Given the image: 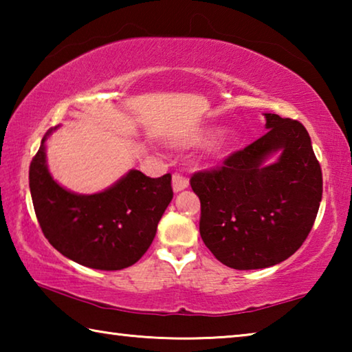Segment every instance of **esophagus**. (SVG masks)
I'll return each mask as SVG.
<instances>
[{
    "instance_id": "esophagus-1",
    "label": "esophagus",
    "mask_w": 352,
    "mask_h": 352,
    "mask_svg": "<svg viewBox=\"0 0 352 352\" xmlns=\"http://www.w3.org/2000/svg\"><path fill=\"white\" fill-rule=\"evenodd\" d=\"M189 186L188 178L182 174H174L172 175V188H174V192H180V190L186 189Z\"/></svg>"
}]
</instances>
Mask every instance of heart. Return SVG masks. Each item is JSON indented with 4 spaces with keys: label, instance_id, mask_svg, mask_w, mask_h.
I'll list each match as a JSON object with an SVG mask.
<instances>
[{
    "label": "heart",
    "instance_id": "heart-1",
    "mask_svg": "<svg viewBox=\"0 0 352 352\" xmlns=\"http://www.w3.org/2000/svg\"><path fill=\"white\" fill-rule=\"evenodd\" d=\"M219 133H220L219 127H205V129L197 130V132L183 136L180 140H177L175 146L180 148L204 146ZM239 141H241L239 135L234 132H226L223 135H220L219 138L212 142L210 148H208V153H210L211 158H225L236 151L237 146H239Z\"/></svg>",
    "mask_w": 352,
    "mask_h": 352
}]
</instances>
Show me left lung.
<instances>
[{
  "label": "left lung",
  "mask_w": 352,
  "mask_h": 352,
  "mask_svg": "<svg viewBox=\"0 0 352 352\" xmlns=\"http://www.w3.org/2000/svg\"><path fill=\"white\" fill-rule=\"evenodd\" d=\"M264 136L231 153L219 169L195 172L200 236L222 264L265 269L290 258L317 217L323 175L301 122L264 113ZM279 153L275 164L265 165Z\"/></svg>",
  "instance_id": "1"
}]
</instances>
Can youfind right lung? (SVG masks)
<instances>
[{
    "label": "right lung",
    "mask_w": 352,
    "mask_h": 352,
    "mask_svg": "<svg viewBox=\"0 0 352 352\" xmlns=\"http://www.w3.org/2000/svg\"><path fill=\"white\" fill-rule=\"evenodd\" d=\"M56 129L47 130L29 168L35 216L45 237L57 252L90 269L133 265L151 247L174 197L170 174L151 178L132 169L102 192L74 194L47 170L45 142Z\"/></svg>",
    "instance_id": "right-lung-1"
}]
</instances>
